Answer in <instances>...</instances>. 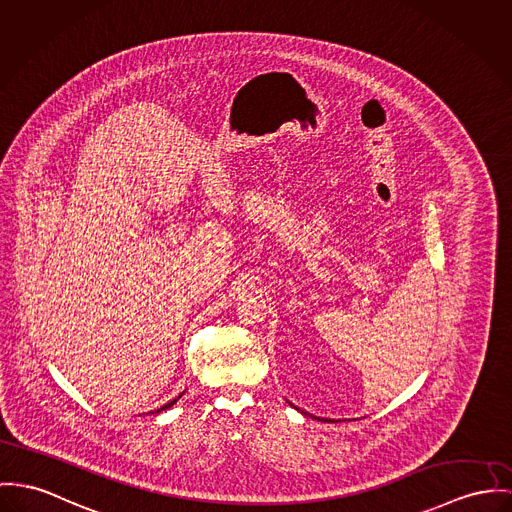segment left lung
Here are the masks:
<instances>
[{"label":"left lung","mask_w":512,"mask_h":512,"mask_svg":"<svg viewBox=\"0 0 512 512\" xmlns=\"http://www.w3.org/2000/svg\"><path fill=\"white\" fill-rule=\"evenodd\" d=\"M290 405H292V403H290ZM296 409H298V407H296ZM298 411H300V409H298ZM302 413H304V415H308L306 411H302ZM314 419H317V421H327V419H319V417H314Z\"/></svg>","instance_id":"1"}]
</instances>
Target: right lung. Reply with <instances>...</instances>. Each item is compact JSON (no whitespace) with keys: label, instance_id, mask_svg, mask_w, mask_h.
Listing matches in <instances>:
<instances>
[{"label":"right lung","instance_id":"1","mask_svg":"<svg viewBox=\"0 0 512 512\" xmlns=\"http://www.w3.org/2000/svg\"><path fill=\"white\" fill-rule=\"evenodd\" d=\"M183 394H185V392H183ZM183 394L177 395V397H175V399H171V401H169V403H165V405H161V407H159V409H156V411H152V413H161V411H163V409H169V407H171V405H175V403H177V401H179V399H181V397H183Z\"/></svg>","mask_w":512,"mask_h":512}]
</instances>
